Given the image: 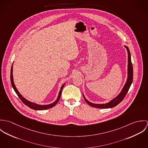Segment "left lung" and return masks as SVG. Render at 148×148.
I'll list each match as a JSON object with an SVG mask.
<instances>
[{
	"label": "left lung",
	"instance_id": "left-lung-1",
	"mask_svg": "<svg viewBox=\"0 0 148 148\" xmlns=\"http://www.w3.org/2000/svg\"><path fill=\"white\" fill-rule=\"evenodd\" d=\"M125 47L127 48L128 54V65H127V83L124 85L122 91L120 92V93L114 99L111 100L109 103L106 104H93L88 101L85 98L84 96L83 95L84 99L86 103L92 107L94 108H110L114 107L117 106L119 104H120L124 99L125 96L127 95V93L130 87V85L133 82V65L131 62V56H130V53L129 51V49L128 47L127 46H125Z\"/></svg>",
	"mask_w": 148,
	"mask_h": 148
}]
</instances>
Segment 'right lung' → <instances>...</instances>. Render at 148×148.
Returning <instances> with one entry per match:
<instances>
[{
  "label": "right lung",
  "instance_id": "right-lung-1",
  "mask_svg": "<svg viewBox=\"0 0 148 148\" xmlns=\"http://www.w3.org/2000/svg\"><path fill=\"white\" fill-rule=\"evenodd\" d=\"M10 78H11V85H12V88H14L15 92H16V93L17 94V95L18 96V97L20 98V99L21 100V101L25 105V106H28L29 108L32 109H34V110H45V109H49L51 108H52L54 106H55L59 101L60 97H61V95H62V89L63 88L65 84H64L61 87V89L59 92V96H58V97L57 99V100L53 103L51 104H48V105H45V106H40V105H38L36 104H35V103H31L28 100H27L25 98H24L20 94V93L18 92V90H17L15 85L14 84V80H13V76H12V65L11 66V76H10Z\"/></svg>",
  "mask_w": 148,
  "mask_h": 148
}]
</instances>
